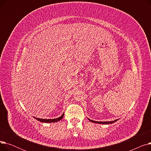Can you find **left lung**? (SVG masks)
<instances>
[{
    "label": "left lung",
    "mask_w": 151,
    "mask_h": 151,
    "mask_svg": "<svg viewBox=\"0 0 151 151\" xmlns=\"http://www.w3.org/2000/svg\"><path fill=\"white\" fill-rule=\"evenodd\" d=\"M90 121H91L92 122H94V123H97V124H113L114 122H115L116 121H117V120H115V121H110V122H97V121H92L91 119H89Z\"/></svg>",
    "instance_id": "left-lung-1"
}]
</instances>
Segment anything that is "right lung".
<instances>
[{
  "label": "right lung",
  "instance_id": "add662e5",
  "mask_svg": "<svg viewBox=\"0 0 151 151\" xmlns=\"http://www.w3.org/2000/svg\"><path fill=\"white\" fill-rule=\"evenodd\" d=\"M63 115H64V113H63L60 117H58V118H56V119H40V118H37L35 117H34L35 119H37V121H39L40 122H46V123H47V122H58L59 121H60L62 117H63Z\"/></svg>",
  "mask_w": 151,
  "mask_h": 151
}]
</instances>
